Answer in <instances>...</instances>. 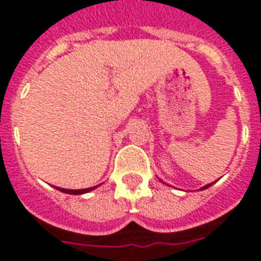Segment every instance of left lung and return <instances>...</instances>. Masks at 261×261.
Segmentation results:
<instances>
[{
  "instance_id": "obj_1",
  "label": "left lung",
  "mask_w": 261,
  "mask_h": 261,
  "mask_svg": "<svg viewBox=\"0 0 261 261\" xmlns=\"http://www.w3.org/2000/svg\"><path fill=\"white\" fill-rule=\"evenodd\" d=\"M211 185H213V182H211V184H208V185H205V187H203V188H201V191H203V189H206V188H210Z\"/></svg>"
}]
</instances>
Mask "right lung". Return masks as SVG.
I'll list each match as a JSON object with an SVG mask.
<instances>
[{
	"label": "right lung",
	"instance_id": "add662e5",
	"mask_svg": "<svg viewBox=\"0 0 261 261\" xmlns=\"http://www.w3.org/2000/svg\"><path fill=\"white\" fill-rule=\"evenodd\" d=\"M98 185H96V187H92V188H85V189H64V188H58V187H56V189H58V191H61V192H64V193H69V195H83V193H88V192H90V191L96 189Z\"/></svg>",
	"mask_w": 261,
	"mask_h": 261
}]
</instances>
